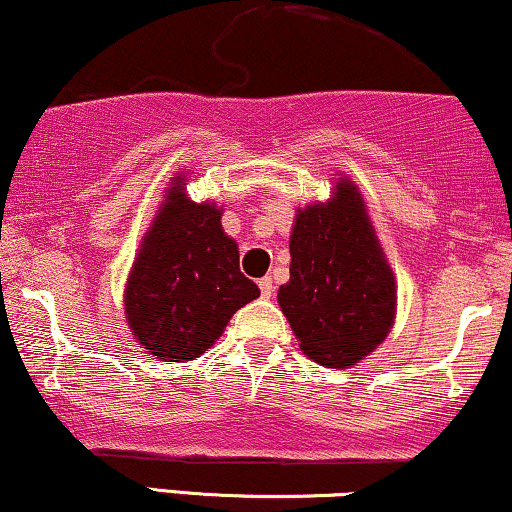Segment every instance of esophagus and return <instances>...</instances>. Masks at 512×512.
I'll list each match as a JSON object with an SVG mask.
<instances>
[{
  "instance_id": "1",
  "label": "esophagus",
  "mask_w": 512,
  "mask_h": 512,
  "mask_svg": "<svg viewBox=\"0 0 512 512\" xmlns=\"http://www.w3.org/2000/svg\"><path fill=\"white\" fill-rule=\"evenodd\" d=\"M260 293H262V297H267V300L271 295H274V283H271L269 276L260 278Z\"/></svg>"
}]
</instances>
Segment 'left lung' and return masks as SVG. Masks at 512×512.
I'll use <instances>...</instances> for the list:
<instances>
[{"instance_id":"8db88e82","label":"left lung","mask_w":512,"mask_h":512,"mask_svg":"<svg viewBox=\"0 0 512 512\" xmlns=\"http://www.w3.org/2000/svg\"><path fill=\"white\" fill-rule=\"evenodd\" d=\"M278 304L302 352L328 368L359 364L390 333L397 283L349 179L335 181L328 203L297 210Z\"/></svg>"}]
</instances>
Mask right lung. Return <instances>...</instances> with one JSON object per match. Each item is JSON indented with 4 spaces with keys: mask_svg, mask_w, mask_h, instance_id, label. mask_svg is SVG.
I'll return each instance as SVG.
<instances>
[{
    "mask_svg": "<svg viewBox=\"0 0 512 512\" xmlns=\"http://www.w3.org/2000/svg\"><path fill=\"white\" fill-rule=\"evenodd\" d=\"M174 177L148 226L125 288L129 331L160 361H191L215 345L226 323L260 288L241 274L238 245L215 203H193Z\"/></svg>",
    "mask_w": 512,
    "mask_h": 512,
    "instance_id": "1",
    "label": "right lung"
}]
</instances>
